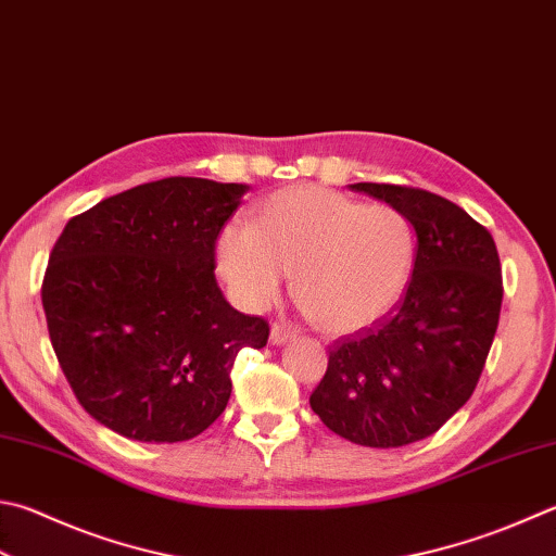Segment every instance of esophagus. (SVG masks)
I'll return each instance as SVG.
<instances>
[{
  "mask_svg": "<svg viewBox=\"0 0 556 556\" xmlns=\"http://www.w3.org/2000/svg\"><path fill=\"white\" fill-rule=\"evenodd\" d=\"M298 337V329L290 327V324H282V321H274V327H270V343L274 345H282Z\"/></svg>",
  "mask_w": 556,
  "mask_h": 556,
  "instance_id": "34e87169",
  "label": "esophagus"
}]
</instances>
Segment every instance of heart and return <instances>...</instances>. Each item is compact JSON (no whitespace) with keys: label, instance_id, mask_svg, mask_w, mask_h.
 <instances>
[{"label":"heart","instance_id":"1","mask_svg":"<svg viewBox=\"0 0 556 556\" xmlns=\"http://www.w3.org/2000/svg\"><path fill=\"white\" fill-rule=\"evenodd\" d=\"M217 264L251 309L268 307L295 270V292L317 327L355 333L400 307L416 266V229L394 205L292 186L266 195L251 227L219 232Z\"/></svg>","mask_w":556,"mask_h":556}]
</instances>
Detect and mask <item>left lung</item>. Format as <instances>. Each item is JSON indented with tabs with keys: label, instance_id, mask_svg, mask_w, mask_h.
Masks as SVG:
<instances>
[{
	"label": "left lung",
	"instance_id": "left-lung-1",
	"mask_svg": "<svg viewBox=\"0 0 556 556\" xmlns=\"http://www.w3.org/2000/svg\"><path fill=\"white\" fill-rule=\"evenodd\" d=\"M351 191L412 219L416 266L390 317L333 341L309 406L345 441L402 447L433 435L472 396L498 327L501 261L489 229L443 195L394 184Z\"/></svg>",
	"mask_w": 556,
	"mask_h": 556
}]
</instances>
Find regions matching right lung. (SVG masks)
I'll return each mask as SVG.
<instances>
[{"label": "right lung", "instance_id": "right-lung-1", "mask_svg": "<svg viewBox=\"0 0 556 556\" xmlns=\"http://www.w3.org/2000/svg\"><path fill=\"white\" fill-rule=\"evenodd\" d=\"M247 191L169 176L62 229L40 288L50 343L77 402L111 431L201 435L229 402L237 353L266 345L268 321L229 307L215 280V242Z\"/></svg>", "mask_w": 556, "mask_h": 556}]
</instances>
